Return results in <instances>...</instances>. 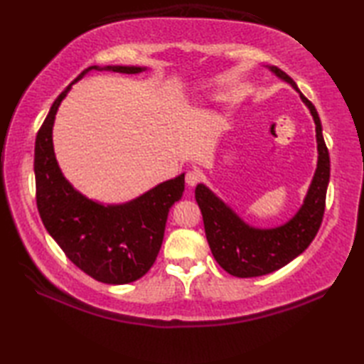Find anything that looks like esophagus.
<instances>
[{
    "label": "esophagus",
    "instance_id": "obj_1",
    "mask_svg": "<svg viewBox=\"0 0 364 364\" xmlns=\"http://www.w3.org/2000/svg\"><path fill=\"white\" fill-rule=\"evenodd\" d=\"M200 180H202V175H200L198 170H188L186 184L189 188H194L197 183H200Z\"/></svg>",
    "mask_w": 364,
    "mask_h": 364
}]
</instances>
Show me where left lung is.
<instances>
[{
    "label": "left lung",
    "mask_w": 364,
    "mask_h": 364,
    "mask_svg": "<svg viewBox=\"0 0 364 364\" xmlns=\"http://www.w3.org/2000/svg\"><path fill=\"white\" fill-rule=\"evenodd\" d=\"M278 78L289 82L310 109L318 141V167L297 214L275 228H255L245 223L205 184L196 188V200L203 215L208 244L219 266L239 278L259 277L274 272L297 258L318 235L326 211L330 181V156L322 136L319 114L314 105L299 90L291 76L278 67H269Z\"/></svg>",
    "instance_id": "obj_1"
}]
</instances>
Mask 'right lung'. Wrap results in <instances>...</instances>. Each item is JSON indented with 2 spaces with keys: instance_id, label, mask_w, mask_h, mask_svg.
Masks as SVG:
<instances>
[{
  "instance_id": "obj_1",
  "label": "right lung",
  "mask_w": 364,
  "mask_h": 364,
  "mask_svg": "<svg viewBox=\"0 0 364 364\" xmlns=\"http://www.w3.org/2000/svg\"><path fill=\"white\" fill-rule=\"evenodd\" d=\"M90 70L136 75L146 68L92 65L72 84ZM72 84L54 100L36 137L37 210L50 236L82 272L107 284L136 282L158 257L168 210L183 197L184 173L122 205L98 203L76 191L60 172L53 149L54 119Z\"/></svg>"
}]
</instances>
